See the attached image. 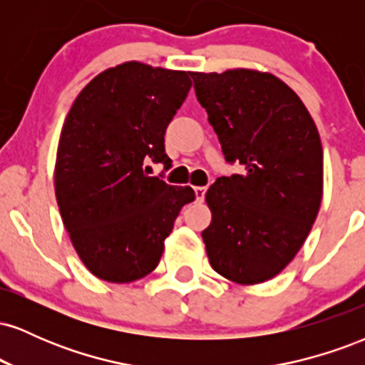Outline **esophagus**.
I'll list each match as a JSON object with an SVG mask.
<instances>
[{
	"mask_svg": "<svg viewBox=\"0 0 365 365\" xmlns=\"http://www.w3.org/2000/svg\"><path fill=\"white\" fill-rule=\"evenodd\" d=\"M194 192L197 200H204V197H206V187H194Z\"/></svg>",
	"mask_w": 365,
	"mask_h": 365,
	"instance_id": "esophagus-1",
	"label": "esophagus"
}]
</instances>
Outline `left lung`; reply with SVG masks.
<instances>
[{
    "label": "left lung",
    "instance_id": "left-lung-1",
    "mask_svg": "<svg viewBox=\"0 0 365 365\" xmlns=\"http://www.w3.org/2000/svg\"><path fill=\"white\" fill-rule=\"evenodd\" d=\"M228 165L206 200L202 232L212 269L242 284L271 279L295 257L322 199V148L307 108L271 73H190Z\"/></svg>",
    "mask_w": 365,
    "mask_h": 365
}]
</instances>
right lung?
<instances>
[{
    "label": "right lung",
    "instance_id": "obj_1",
    "mask_svg": "<svg viewBox=\"0 0 365 365\" xmlns=\"http://www.w3.org/2000/svg\"><path fill=\"white\" fill-rule=\"evenodd\" d=\"M187 72L128 61L83 87L66 116L54 190L66 232L87 269L130 283L156 269L190 187L149 177L148 163L171 159L165 133L185 101Z\"/></svg>",
    "mask_w": 365,
    "mask_h": 365
}]
</instances>
